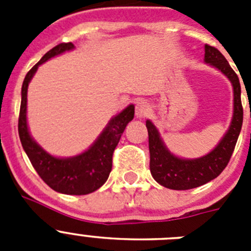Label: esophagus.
<instances>
[{
	"mask_svg": "<svg viewBox=\"0 0 251 251\" xmlns=\"http://www.w3.org/2000/svg\"><path fill=\"white\" fill-rule=\"evenodd\" d=\"M151 113V105L146 100H138L136 103V115L138 118H146Z\"/></svg>",
	"mask_w": 251,
	"mask_h": 251,
	"instance_id": "34e87169",
	"label": "esophagus"
}]
</instances>
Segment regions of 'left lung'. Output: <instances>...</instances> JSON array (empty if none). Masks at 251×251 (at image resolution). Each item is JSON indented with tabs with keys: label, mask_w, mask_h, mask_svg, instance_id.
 <instances>
[{
	"label": "left lung",
	"mask_w": 251,
	"mask_h": 251,
	"mask_svg": "<svg viewBox=\"0 0 251 251\" xmlns=\"http://www.w3.org/2000/svg\"><path fill=\"white\" fill-rule=\"evenodd\" d=\"M205 61L221 70L231 81L234 88V115L229 130L216 148L196 159H182L174 156L165 147L152 122H146L150 143L151 174L159 185L171 190H190L216 178L229 163L243 126L241 88L238 75L220 51L207 44L205 45Z\"/></svg>",
	"instance_id": "1"
}]
</instances>
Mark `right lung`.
<instances>
[{
    "instance_id": "obj_1",
    "label": "right lung",
    "mask_w": 251,
    "mask_h": 251,
    "mask_svg": "<svg viewBox=\"0 0 251 251\" xmlns=\"http://www.w3.org/2000/svg\"><path fill=\"white\" fill-rule=\"evenodd\" d=\"M74 49L72 43L59 44L48 51L36 65L26 74L21 90L19 115V136L21 145L37 175L54 191L66 195H88L105 183L112 171L113 152L118 146L122 133L134 117V106L129 105L109 122L94 145L79 156L56 158L50 156L31 138L26 123L27 86L39 65L46 60Z\"/></svg>"
}]
</instances>
